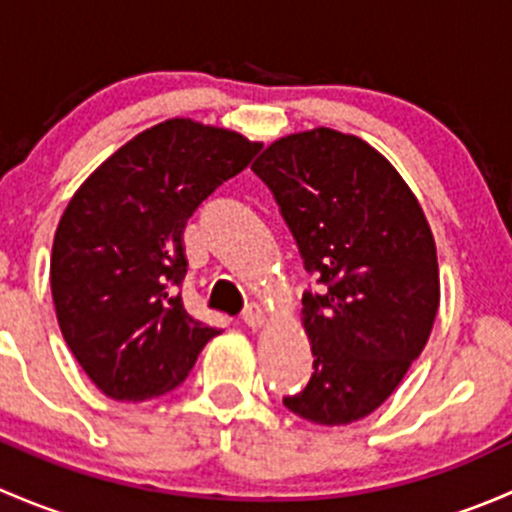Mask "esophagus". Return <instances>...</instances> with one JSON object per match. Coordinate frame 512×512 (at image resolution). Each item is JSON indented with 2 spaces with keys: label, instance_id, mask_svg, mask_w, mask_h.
I'll list each match as a JSON object with an SVG mask.
<instances>
[{
  "label": "esophagus",
  "instance_id": "obj_1",
  "mask_svg": "<svg viewBox=\"0 0 512 512\" xmlns=\"http://www.w3.org/2000/svg\"><path fill=\"white\" fill-rule=\"evenodd\" d=\"M242 322H245L250 329H260L262 324L267 322V314L262 312L257 304H252V307H247L245 312H242Z\"/></svg>",
  "mask_w": 512,
  "mask_h": 512
}]
</instances>
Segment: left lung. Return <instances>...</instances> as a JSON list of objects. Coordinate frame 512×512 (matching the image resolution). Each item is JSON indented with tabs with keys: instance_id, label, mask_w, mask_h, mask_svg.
<instances>
[{
	"instance_id": "1",
	"label": "left lung",
	"mask_w": 512,
	"mask_h": 512,
	"mask_svg": "<svg viewBox=\"0 0 512 512\" xmlns=\"http://www.w3.org/2000/svg\"><path fill=\"white\" fill-rule=\"evenodd\" d=\"M252 170L319 285L302 294L312 379L282 401L319 426H347L394 394L431 337L441 299L431 227L399 170L349 133H292Z\"/></svg>"
}]
</instances>
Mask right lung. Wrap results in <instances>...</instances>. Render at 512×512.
Returning a JSON list of instances; mask_svg holds the SVG:
<instances>
[{
	"mask_svg": "<svg viewBox=\"0 0 512 512\" xmlns=\"http://www.w3.org/2000/svg\"><path fill=\"white\" fill-rule=\"evenodd\" d=\"M260 148L170 118L103 160L69 200L51 247V297L71 354L106 396L168 394L220 334L183 307V230Z\"/></svg>",
	"mask_w": 512,
	"mask_h": 512,
	"instance_id": "add662e5",
	"label": "right lung"
}]
</instances>
